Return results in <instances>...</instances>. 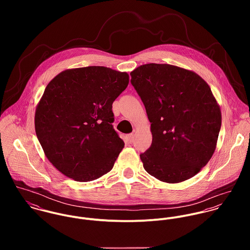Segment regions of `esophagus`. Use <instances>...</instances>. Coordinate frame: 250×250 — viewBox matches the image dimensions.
Listing matches in <instances>:
<instances>
[{"instance_id": "1", "label": "esophagus", "mask_w": 250, "mask_h": 250, "mask_svg": "<svg viewBox=\"0 0 250 250\" xmlns=\"http://www.w3.org/2000/svg\"><path fill=\"white\" fill-rule=\"evenodd\" d=\"M133 141H134V134H130V135L126 136V142L127 143H132Z\"/></svg>"}]
</instances>
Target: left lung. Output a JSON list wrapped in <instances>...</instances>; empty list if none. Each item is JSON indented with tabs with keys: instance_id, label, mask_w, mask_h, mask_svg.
Instances as JSON below:
<instances>
[{
	"instance_id": "obj_1",
	"label": "left lung",
	"mask_w": 250,
	"mask_h": 250,
	"mask_svg": "<svg viewBox=\"0 0 250 250\" xmlns=\"http://www.w3.org/2000/svg\"><path fill=\"white\" fill-rule=\"evenodd\" d=\"M151 123V147L141 154L144 169L175 184L196 175L211 160L221 111L205 80L171 64L147 63L130 73Z\"/></svg>"
}]
</instances>
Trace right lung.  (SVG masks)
Listing matches in <instances>:
<instances>
[{
	"label": "right lung",
	"mask_w": 250,
	"mask_h": 250,
	"mask_svg": "<svg viewBox=\"0 0 250 250\" xmlns=\"http://www.w3.org/2000/svg\"><path fill=\"white\" fill-rule=\"evenodd\" d=\"M129 83L127 72L104 66L66 69L47 84L36 108V136L63 175L89 182L109 172L124 147L112 128V103Z\"/></svg>",
	"instance_id": "obj_1"
}]
</instances>
